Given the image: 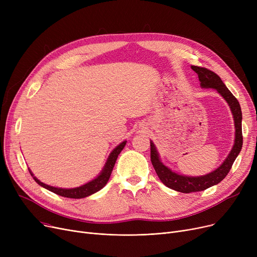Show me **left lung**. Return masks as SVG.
Returning a JSON list of instances; mask_svg holds the SVG:
<instances>
[{"instance_id": "obj_1", "label": "left lung", "mask_w": 257, "mask_h": 257, "mask_svg": "<svg viewBox=\"0 0 257 257\" xmlns=\"http://www.w3.org/2000/svg\"><path fill=\"white\" fill-rule=\"evenodd\" d=\"M192 70L197 73L199 80L201 82V86L204 88H214L217 89L221 96L227 101L228 105L230 106L231 112L234 118V126H235V141L231 152L229 153L228 157L225 159L224 163L215 171L204 175L200 177H187L182 176L175 172H172L169 168H167L161 161L159 160L158 153L154 144L151 142V163L155 169L157 176L165 185L172 188L174 191L180 193H195L204 191L206 188L218 184L221 182L230 171L235 158L241 150L242 146V134H241V110L240 105L237 99L231 93L226 85L223 83L221 78L213 73L212 71L201 67L197 65H192Z\"/></svg>"}]
</instances>
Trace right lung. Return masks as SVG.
Instances as JSON below:
<instances>
[{"label":"right lung","instance_id":"obj_1","mask_svg":"<svg viewBox=\"0 0 257 257\" xmlns=\"http://www.w3.org/2000/svg\"><path fill=\"white\" fill-rule=\"evenodd\" d=\"M125 145H126V142H123L121 144H119L115 148V149L110 153L109 157H108V159H107V163H106L104 169L102 170V172H101L99 176L96 179L91 180L90 182H88V183H86L82 186L75 187V188H59V187L50 186L48 184L40 182L36 177H33V178L39 185H42L43 187L47 188V190L51 191L52 193H55L59 196H62V197H65V198H73V199L85 198L87 196H90L94 193H97L98 191H100L101 188H103L106 185L108 180H109V177L111 175L112 169L114 167L116 158H117L118 154L120 153V151L124 149ZM29 172L33 176V174L31 173V171H29Z\"/></svg>","mask_w":257,"mask_h":257}]
</instances>
